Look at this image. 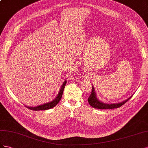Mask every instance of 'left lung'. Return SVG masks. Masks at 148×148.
I'll list each match as a JSON object with an SVG mask.
<instances>
[{"label":"left lung","mask_w":148,"mask_h":148,"mask_svg":"<svg viewBox=\"0 0 148 148\" xmlns=\"http://www.w3.org/2000/svg\"><path fill=\"white\" fill-rule=\"evenodd\" d=\"M132 95L129 97L128 99H126L123 102L120 103H105L102 102L100 101L97 97L95 94V91L94 86L92 87V92L89 96V97L88 98V103L90 104L91 107H94L95 108L97 109H112V108H116L120 107L123 104H125L126 102L132 98Z\"/></svg>","instance_id":"obj_1"}]
</instances>
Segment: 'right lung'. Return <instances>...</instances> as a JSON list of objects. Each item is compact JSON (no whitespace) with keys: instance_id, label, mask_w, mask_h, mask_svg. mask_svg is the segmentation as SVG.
<instances>
[{"instance_id":"1","label":"right lung","mask_w":148,"mask_h":148,"mask_svg":"<svg viewBox=\"0 0 148 148\" xmlns=\"http://www.w3.org/2000/svg\"><path fill=\"white\" fill-rule=\"evenodd\" d=\"M66 82H67L66 81H64V82H63L62 85V86L60 88V92H59V93H58L57 97L53 100H52L51 102L46 103H44L43 105H38V106H37V107H28V106H25V107H26L28 108H29V109L32 110H35V111L43 110H48V109H50V108H52L54 107L58 103V102H60V100H61V99L62 97L63 91H64Z\"/></svg>"}]
</instances>
